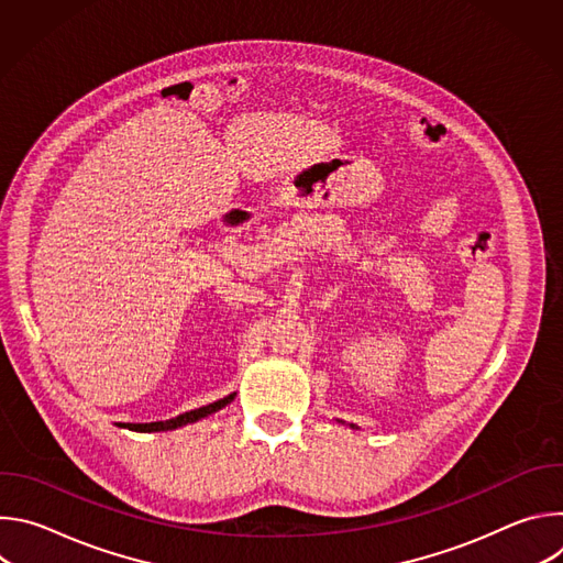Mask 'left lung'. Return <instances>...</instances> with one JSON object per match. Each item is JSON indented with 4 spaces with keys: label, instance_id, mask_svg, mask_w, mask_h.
Listing matches in <instances>:
<instances>
[{
    "label": "left lung",
    "instance_id": "8db88e82",
    "mask_svg": "<svg viewBox=\"0 0 563 563\" xmlns=\"http://www.w3.org/2000/svg\"><path fill=\"white\" fill-rule=\"evenodd\" d=\"M350 428H354V430H358V428H356V426H354V423H352V426H350Z\"/></svg>",
    "mask_w": 563,
    "mask_h": 563
}]
</instances>
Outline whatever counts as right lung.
<instances>
[{
  "mask_svg": "<svg viewBox=\"0 0 563 563\" xmlns=\"http://www.w3.org/2000/svg\"><path fill=\"white\" fill-rule=\"evenodd\" d=\"M235 394H229L220 400H216V404H209L205 408H198V410H191V412H185L176 419H169V421H153V423H118V428H129L133 432H169V430H178V428H185V426H191L200 419H207L211 415H216L218 410H222L224 406H229L233 400Z\"/></svg>",
  "mask_w": 563,
  "mask_h": 563,
  "instance_id": "add662e5",
  "label": "right lung"
}]
</instances>
